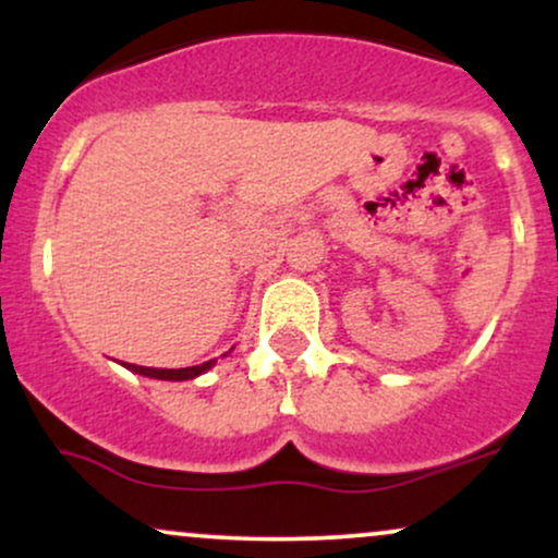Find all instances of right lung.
<instances>
[{
  "label": "right lung",
  "instance_id": "right-lung-1",
  "mask_svg": "<svg viewBox=\"0 0 558 558\" xmlns=\"http://www.w3.org/2000/svg\"><path fill=\"white\" fill-rule=\"evenodd\" d=\"M217 360H209L204 364H196V367H183V369H157V367H138V364L123 362L131 373L144 375V377H157V380H194V377L204 375L209 367H213Z\"/></svg>",
  "mask_w": 558,
  "mask_h": 558
}]
</instances>
